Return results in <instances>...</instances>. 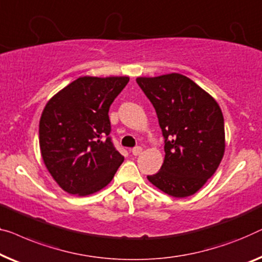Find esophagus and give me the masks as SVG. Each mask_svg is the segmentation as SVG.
I'll list each match as a JSON object with an SVG mask.
<instances>
[{"instance_id": "34e87169", "label": "esophagus", "mask_w": 262, "mask_h": 262, "mask_svg": "<svg viewBox=\"0 0 262 262\" xmlns=\"http://www.w3.org/2000/svg\"><path fill=\"white\" fill-rule=\"evenodd\" d=\"M142 151H143L142 146H136L132 149V155H134V156H138V155L142 154Z\"/></svg>"}]
</instances>
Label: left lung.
Returning <instances> with one entry per match:
<instances>
[{
	"label": "left lung",
	"mask_w": 262,
	"mask_h": 262,
	"mask_svg": "<svg viewBox=\"0 0 262 262\" xmlns=\"http://www.w3.org/2000/svg\"><path fill=\"white\" fill-rule=\"evenodd\" d=\"M136 81L156 110L164 137V162L147 180L172 197L194 195L214 175L225 154L221 108L185 75L142 77Z\"/></svg>",
	"instance_id": "left-lung-1"
}]
</instances>
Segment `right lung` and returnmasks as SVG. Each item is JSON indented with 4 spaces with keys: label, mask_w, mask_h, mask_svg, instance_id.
Listing matches in <instances>:
<instances>
[{
    "label": "right lung",
    "mask_w": 262,
    "mask_h": 262,
    "mask_svg": "<svg viewBox=\"0 0 262 262\" xmlns=\"http://www.w3.org/2000/svg\"><path fill=\"white\" fill-rule=\"evenodd\" d=\"M128 77H81L55 94L39 125L45 165L68 194L86 196L112 181L124 161L113 145L110 106Z\"/></svg>",
    "instance_id": "add662e5"
}]
</instances>
